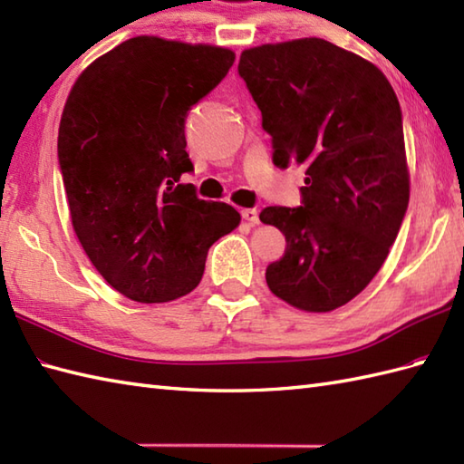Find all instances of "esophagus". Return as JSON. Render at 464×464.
<instances>
[{
  "label": "esophagus",
  "mask_w": 464,
  "mask_h": 464,
  "mask_svg": "<svg viewBox=\"0 0 464 464\" xmlns=\"http://www.w3.org/2000/svg\"><path fill=\"white\" fill-rule=\"evenodd\" d=\"M241 215H243V219L247 221L249 225H259V213H257V209H243Z\"/></svg>",
  "instance_id": "obj_1"
}]
</instances>
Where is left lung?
Segmentation results:
<instances>
[{"instance_id": "obj_1", "label": "left lung", "mask_w": 464, "mask_h": 464, "mask_svg": "<svg viewBox=\"0 0 464 464\" xmlns=\"http://www.w3.org/2000/svg\"><path fill=\"white\" fill-rule=\"evenodd\" d=\"M237 69L273 163L307 175L299 207L259 215L287 241L265 279L301 311L343 307L379 273L409 207L397 95L379 67L319 37L245 49Z\"/></svg>"}]
</instances>
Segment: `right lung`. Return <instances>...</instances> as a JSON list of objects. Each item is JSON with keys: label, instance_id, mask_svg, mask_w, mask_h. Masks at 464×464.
Returning <instances> with one entry per match:
<instances>
[{"label": "right lung", "instance_id": "right-lung-1", "mask_svg": "<svg viewBox=\"0 0 464 464\" xmlns=\"http://www.w3.org/2000/svg\"><path fill=\"white\" fill-rule=\"evenodd\" d=\"M231 49L140 35L77 77L57 157L73 231L102 277L137 303H167L199 285L207 251L241 223L203 201L185 151V117L221 83Z\"/></svg>", "mask_w": 464, "mask_h": 464}]
</instances>
